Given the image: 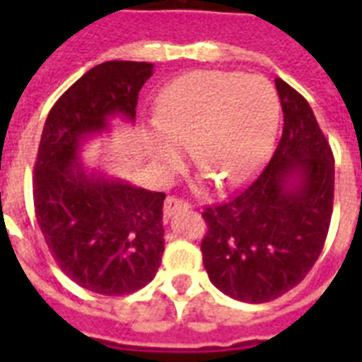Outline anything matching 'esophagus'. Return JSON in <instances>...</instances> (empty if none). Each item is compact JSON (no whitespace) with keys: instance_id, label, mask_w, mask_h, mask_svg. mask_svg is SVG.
Returning <instances> with one entry per match:
<instances>
[{"instance_id":"obj_1","label":"esophagus","mask_w":362,"mask_h":362,"mask_svg":"<svg viewBox=\"0 0 362 362\" xmlns=\"http://www.w3.org/2000/svg\"><path fill=\"white\" fill-rule=\"evenodd\" d=\"M189 209V204L186 203V201H182V199L178 197H167L165 199V204H163V212L167 218H170V216L175 214V212H178V210H187Z\"/></svg>"}]
</instances>
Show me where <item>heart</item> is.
I'll return each instance as SVG.
<instances>
[{"mask_svg": "<svg viewBox=\"0 0 362 362\" xmlns=\"http://www.w3.org/2000/svg\"><path fill=\"white\" fill-rule=\"evenodd\" d=\"M150 153L170 167L180 148L223 187L252 178L274 142L280 99L269 81L238 71H192L173 81L156 101Z\"/></svg>", "mask_w": 362, "mask_h": 362, "instance_id": "b5f03b06", "label": "heart"}]
</instances>
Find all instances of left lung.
Listing matches in <instances>:
<instances>
[{"label":"left lung","instance_id":"8db88e82","mask_svg":"<svg viewBox=\"0 0 362 362\" xmlns=\"http://www.w3.org/2000/svg\"><path fill=\"white\" fill-rule=\"evenodd\" d=\"M284 131L267 169L223 204L204 209V269L221 293L261 304L300 284L325 244L334 158L308 101L276 78Z\"/></svg>","mask_w":362,"mask_h":362}]
</instances>
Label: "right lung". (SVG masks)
Instances as JSON below:
<instances>
[{"label": "right lung", "mask_w": 362, "mask_h": 362, "mask_svg": "<svg viewBox=\"0 0 362 362\" xmlns=\"http://www.w3.org/2000/svg\"><path fill=\"white\" fill-rule=\"evenodd\" d=\"M148 62H105L56 101L42 127L33 176L37 223L59 269L88 291L122 297L150 284L165 250V193L88 170L82 144L135 122Z\"/></svg>", "instance_id": "obj_1"}]
</instances>
